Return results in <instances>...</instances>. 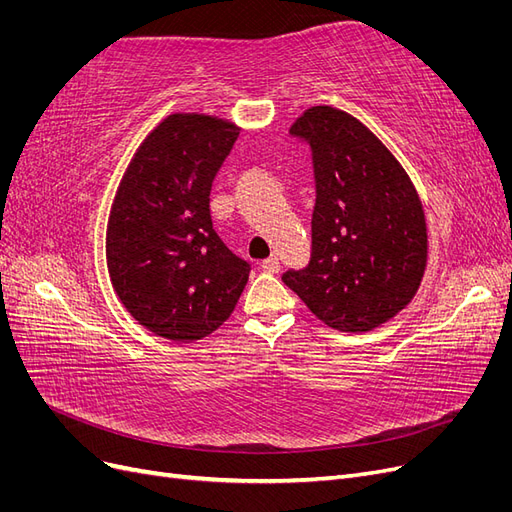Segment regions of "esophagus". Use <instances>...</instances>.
<instances>
[{"label": "esophagus", "mask_w": 512, "mask_h": 512, "mask_svg": "<svg viewBox=\"0 0 512 512\" xmlns=\"http://www.w3.org/2000/svg\"><path fill=\"white\" fill-rule=\"evenodd\" d=\"M260 269L265 271V273H280V260H277V258H267V260H262Z\"/></svg>", "instance_id": "34e87169"}]
</instances>
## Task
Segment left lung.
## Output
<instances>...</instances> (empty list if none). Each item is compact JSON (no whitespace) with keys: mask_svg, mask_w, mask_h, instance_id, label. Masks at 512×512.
<instances>
[{"mask_svg":"<svg viewBox=\"0 0 512 512\" xmlns=\"http://www.w3.org/2000/svg\"><path fill=\"white\" fill-rule=\"evenodd\" d=\"M290 136L309 147L316 203L312 252L282 282L331 329L365 333L404 309L421 284L427 228L404 168L352 115L312 106Z\"/></svg>","mask_w":512,"mask_h":512,"instance_id":"8db88e82","label":"left lung"}]
</instances>
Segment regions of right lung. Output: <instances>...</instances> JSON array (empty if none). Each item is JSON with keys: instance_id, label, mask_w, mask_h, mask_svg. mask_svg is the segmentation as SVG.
<instances>
[{"instance_id": "obj_1", "label": "right lung", "mask_w": 512, "mask_h": 512, "mask_svg": "<svg viewBox=\"0 0 512 512\" xmlns=\"http://www.w3.org/2000/svg\"><path fill=\"white\" fill-rule=\"evenodd\" d=\"M239 130L170 115L138 147L106 228V265L128 312L160 337L194 342L232 314L252 265L211 222L209 194Z\"/></svg>"}]
</instances>
